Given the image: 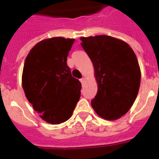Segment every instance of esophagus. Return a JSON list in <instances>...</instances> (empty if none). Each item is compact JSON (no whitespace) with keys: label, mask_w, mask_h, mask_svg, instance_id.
<instances>
[{"label":"esophagus","mask_w":159,"mask_h":159,"mask_svg":"<svg viewBox=\"0 0 159 159\" xmlns=\"http://www.w3.org/2000/svg\"><path fill=\"white\" fill-rule=\"evenodd\" d=\"M80 82L81 84H84V83L85 82V78H84V77H83L82 79H80Z\"/></svg>","instance_id":"1"}]
</instances>
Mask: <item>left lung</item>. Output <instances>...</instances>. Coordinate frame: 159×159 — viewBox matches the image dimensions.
<instances>
[{"label": "left lung", "instance_id": "obj_1", "mask_svg": "<svg viewBox=\"0 0 159 159\" xmlns=\"http://www.w3.org/2000/svg\"><path fill=\"white\" fill-rule=\"evenodd\" d=\"M81 45L92 61L98 84L91 103L102 119L116 120L132 107L139 90L141 71L134 51L112 36L80 37Z\"/></svg>", "mask_w": 159, "mask_h": 159}]
</instances>
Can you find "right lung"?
<instances>
[{
  "label": "right lung",
  "instance_id": "add662e5",
  "mask_svg": "<svg viewBox=\"0 0 159 159\" xmlns=\"http://www.w3.org/2000/svg\"><path fill=\"white\" fill-rule=\"evenodd\" d=\"M74 39L52 37L37 43L25 59L22 86L40 118L52 124L67 121L80 98L81 83L67 64Z\"/></svg>",
  "mask_w": 159,
  "mask_h": 159
}]
</instances>
